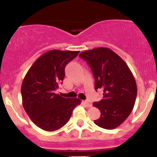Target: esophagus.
I'll use <instances>...</instances> for the list:
<instances>
[{"instance_id": "34e87169", "label": "esophagus", "mask_w": 157, "mask_h": 157, "mask_svg": "<svg viewBox=\"0 0 157 157\" xmlns=\"http://www.w3.org/2000/svg\"><path fill=\"white\" fill-rule=\"evenodd\" d=\"M84 103L87 107H91V106H92V103H91L89 100H85Z\"/></svg>"}]
</instances>
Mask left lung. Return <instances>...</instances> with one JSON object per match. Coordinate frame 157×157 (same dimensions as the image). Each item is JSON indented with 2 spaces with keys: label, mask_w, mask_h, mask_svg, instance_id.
<instances>
[{
  "label": "left lung",
  "mask_w": 157,
  "mask_h": 157,
  "mask_svg": "<svg viewBox=\"0 0 157 157\" xmlns=\"http://www.w3.org/2000/svg\"><path fill=\"white\" fill-rule=\"evenodd\" d=\"M79 57L91 68L95 90H103L100 101L93 103L101 114L94 123L105 129L121 125L134 109L137 94L136 81L130 68L120 56L108 48L82 52Z\"/></svg>",
  "instance_id": "left-lung-1"
}]
</instances>
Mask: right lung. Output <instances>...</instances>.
<instances>
[{
	"label": "right lung",
	"instance_id": "add662e5",
	"mask_svg": "<svg viewBox=\"0 0 157 157\" xmlns=\"http://www.w3.org/2000/svg\"><path fill=\"white\" fill-rule=\"evenodd\" d=\"M79 51L51 50L34 63L21 86L23 106L32 121L40 128L53 131L69 120L73 109L80 105L77 98H65L56 94L63 83L65 68Z\"/></svg>",
	"mask_w": 157,
	"mask_h": 157
}]
</instances>
